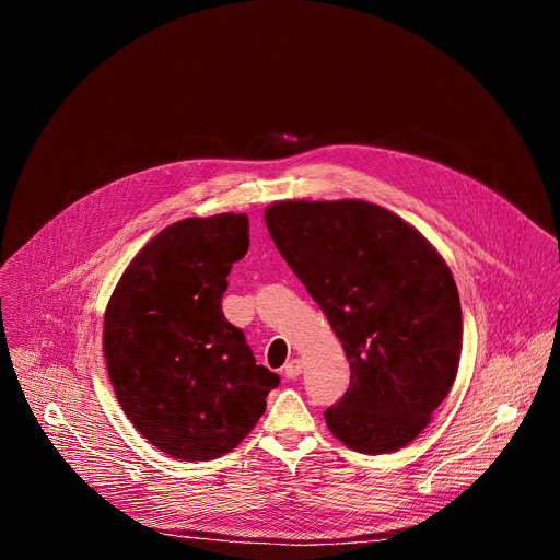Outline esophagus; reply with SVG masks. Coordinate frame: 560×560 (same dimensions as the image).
<instances>
[{
	"label": "esophagus",
	"instance_id": "esophagus-1",
	"mask_svg": "<svg viewBox=\"0 0 560 560\" xmlns=\"http://www.w3.org/2000/svg\"><path fill=\"white\" fill-rule=\"evenodd\" d=\"M283 374H285V378H296V376L301 374V361H299V359L288 361V363L283 365Z\"/></svg>",
	"mask_w": 560,
	"mask_h": 560
}]
</instances>
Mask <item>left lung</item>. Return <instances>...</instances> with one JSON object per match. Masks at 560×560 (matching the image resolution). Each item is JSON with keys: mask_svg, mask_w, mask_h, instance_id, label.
<instances>
[{"mask_svg": "<svg viewBox=\"0 0 560 560\" xmlns=\"http://www.w3.org/2000/svg\"><path fill=\"white\" fill-rule=\"evenodd\" d=\"M266 225L350 361V387L326 410L330 432L363 454L406 447L458 370L463 318L447 264L408 221L359 199L277 201Z\"/></svg>", "mask_w": 560, "mask_h": 560, "instance_id": "obj_1", "label": "left lung"}]
</instances>
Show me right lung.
<instances>
[{
	"label": "right lung",
	"instance_id": "add662e5",
	"mask_svg": "<svg viewBox=\"0 0 560 560\" xmlns=\"http://www.w3.org/2000/svg\"><path fill=\"white\" fill-rule=\"evenodd\" d=\"M248 246L246 214L177 221L139 250L108 301L104 357L117 401L173 458L236 447L279 385L221 310L225 277Z\"/></svg>",
	"mask_w": 560,
	"mask_h": 560
}]
</instances>
